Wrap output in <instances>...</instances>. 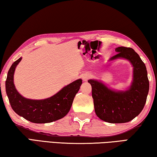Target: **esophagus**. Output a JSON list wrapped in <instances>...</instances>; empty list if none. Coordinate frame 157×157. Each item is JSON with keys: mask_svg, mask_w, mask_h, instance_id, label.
<instances>
[{"mask_svg": "<svg viewBox=\"0 0 157 157\" xmlns=\"http://www.w3.org/2000/svg\"><path fill=\"white\" fill-rule=\"evenodd\" d=\"M90 78H91V75H90L88 73H85L83 75H82V79H83L84 81H87Z\"/></svg>", "mask_w": 157, "mask_h": 157, "instance_id": "34e87169", "label": "esophagus"}]
</instances>
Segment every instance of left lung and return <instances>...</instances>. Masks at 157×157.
<instances>
[{"instance_id": "8db88e82", "label": "left lung", "mask_w": 157, "mask_h": 157, "mask_svg": "<svg viewBox=\"0 0 157 157\" xmlns=\"http://www.w3.org/2000/svg\"><path fill=\"white\" fill-rule=\"evenodd\" d=\"M111 60L123 57L130 61L134 67V81L126 91H114L100 82L89 79L92 87L94 109L101 120L110 123H127L141 112L147 100L149 80L145 65L131 48L118 47Z\"/></svg>"}]
</instances>
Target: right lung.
Returning a JSON list of instances; mask_svg holds the SVG:
<instances>
[{
    "label": "right lung",
    "mask_w": 157,
    "mask_h": 157,
    "mask_svg": "<svg viewBox=\"0 0 157 157\" xmlns=\"http://www.w3.org/2000/svg\"><path fill=\"white\" fill-rule=\"evenodd\" d=\"M21 59L19 58L12 63L5 82L6 94L12 109L18 115L34 123H48L63 118L71 109L74 98L82 83V79L67 85L48 99H27L18 94L13 82L15 68Z\"/></svg>",
    "instance_id": "obj_1"
}]
</instances>
